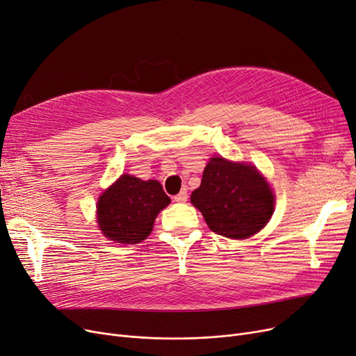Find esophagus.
<instances>
[{"mask_svg":"<svg viewBox=\"0 0 356 356\" xmlns=\"http://www.w3.org/2000/svg\"><path fill=\"white\" fill-rule=\"evenodd\" d=\"M173 199H175V202H186V200H188V192L186 191H180Z\"/></svg>","mask_w":356,"mask_h":356,"instance_id":"34e87169","label":"esophagus"}]
</instances>
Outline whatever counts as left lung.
Returning <instances> with one entry per match:
<instances>
[{"label": "left lung", "instance_id": "left-lung-1", "mask_svg": "<svg viewBox=\"0 0 356 356\" xmlns=\"http://www.w3.org/2000/svg\"><path fill=\"white\" fill-rule=\"evenodd\" d=\"M191 202L202 212L213 233L247 238L270 220L275 197L266 180L253 165L213 157L204 170Z\"/></svg>", "mask_w": 356, "mask_h": 356}]
</instances>
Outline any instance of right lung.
Here are the masks:
<instances>
[{
  "label": "right lung",
  "instance_id": "add662e5",
  "mask_svg": "<svg viewBox=\"0 0 356 356\" xmlns=\"http://www.w3.org/2000/svg\"><path fill=\"white\" fill-rule=\"evenodd\" d=\"M168 204L170 197L157 180L123 175L99 199V227L113 241L141 243L149 236L157 213Z\"/></svg>",
  "mask_w": 356,
  "mask_h": 356
}]
</instances>
